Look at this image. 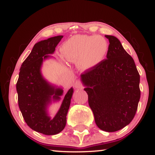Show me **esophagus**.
<instances>
[{"label":"esophagus","instance_id":"obj_1","mask_svg":"<svg viewBox=\"0 0 155 155\" xmlns=\"http://www.w3.org/2000/svg\"><path fill=\"white\" fill-rule=\"evenodd\" d=\"M74 85L75 88H77V89H80V88H81V87H82L81 84V83L78 82V81L76 82Z\"/></svg>","mask_w":155,"mask_h":155}]
</instances>
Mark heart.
<instances>
[{"instance_id":"1","label":"heart","mask_w":155,"mask_h":155,"mask_svg":"<svg viewBox=\"0 0 155 155\" xmlns=\"http://www.w3.org/2000/svg\"><path fill=\"white\" fill-rule=\"evenodd\" d=\"M108 48V41L103 37L76 35L63 44L62 49L68 61L78 64L83 70H89L102 63Z\"/></svg>"}]
</instances>
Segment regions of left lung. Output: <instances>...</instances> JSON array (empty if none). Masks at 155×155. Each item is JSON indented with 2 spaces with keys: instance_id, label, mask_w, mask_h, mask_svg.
Listing matches in <instances>:
<instances>
[{
  "instance_id": "left-lung-1",
  "label": "left lung",
  "mask_w": 155,
  "mask_h": 155,
  "mask_svg": "<svg viewBox=\"0 0 155 155\" xmlns=\"http://www.w3.org/2000/svg\"><path fill=\"white\" fill-rule=\"evenodd\" d=\"M105 37L109 41L107 59L82 74L81 81L96 124L114 132L128 125L134 117L140 97V75L118 39Z\"/></svg>"
}]
</instances>
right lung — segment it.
Returning a JSON list of instances; mask_svg holds the SVG:
<instances>
[{
	"instance_id": "1",
	"label": "right lung",
	"mask_w": 155,
	"mask_h": 155,
	"mask_svg": "<svg viewBox=\"0 0 155 155\" xmlns=\"http://www.w3.org/2000/svg\"><path fill=\"white\" fill-rule=\"evenodd\" d=\"M63 35L52 37L36 43L31 54L20 68L17 83L18 103L25 122L33 130L45 135H55L66 125L67 114L72 97L73 87L64 97L54 118L48 114V107L53 101H60L63 89L47 81L41 74L44 61L49 58Z\"/></svg>"
}]
</instances>
